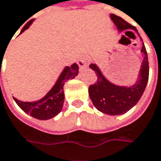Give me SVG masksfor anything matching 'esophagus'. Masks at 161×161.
Segmentation results:
<instances>
[{"instance_id": "obj_1", "label": "esophagus", "mask_w": 161, "mask_h": 161, "mask_svg": "<svg viewBox=\"0 0 161 161\" xmlns=\"http://www.w3.org/2000/svg\"><path fill=\"white\" fill-rule=\"evenodd\" d=\"M88 63H89V61H88V59H87L86 56L81 55V56L79 57V59H78V65H79L80 68L81 69L83 68V67H85V66H87Z\"/></svg>"}]
</instances>
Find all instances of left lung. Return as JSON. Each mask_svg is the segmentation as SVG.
<instances>
[{
  "label": "left lung",
  "instance_id": "1",
  "mask_svg": "<svg viewBox=\"0 0 161 161\" xmlns=\"http://www.w3.org/2000/svg\"><path fill=\"white\" fill-rule=\"evenodd\" d=\"M109 18L116 25L119 33L123 31L129 32L128 30H132L138 34L142 42L141 37L134 26L114 14H110ZM141 53L143 55V60L141 61V69L137 80L133 84L129 86L118 85L109 81L104 76L97 64L92 63L90 65V68L93 69L98 75L97 82L90 86L89 88L90 98L92 101L94 107L98 110L107 115H121L133 108L140 101L146 89L149 80V60L143 42Z\"/></svg>",
  "mask_w": 161,
  "mask_h": 161
}]
</instances>
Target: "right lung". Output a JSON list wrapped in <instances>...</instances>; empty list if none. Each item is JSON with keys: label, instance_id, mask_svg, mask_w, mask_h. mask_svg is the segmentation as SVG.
Masks as SVG:
<instances>
[{"label": "right lung", "instance_id": "1", "mask_svg": "<svg viewBox=\"0 0 161 161\" xmlns=\"http://www.w3.org/2000/svg\"><path fill=\"white\" fill-rule=\"evenodd\" d=\"M33 21L34 19L29 20L24 25V27L21 29L20 33H22L25 30L30 28V26ZM78 74H79V66L76 63L72 64L71 67L66 66L61 71L60 75L56 80L55 84L53 85V88L42 99L35 101H21L14 97L13 99L18 104V106L24 112L30 114L31 117L41 120L53 119L55 116H57L63 108L64 82L69 79H74Z\"/></svg>", "mask_w": 161, "mask_h": 161}]
</instances>
